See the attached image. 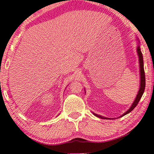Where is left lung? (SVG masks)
<instances>
[{"instance_id":"obj_1","label":"left lung","mask_w":154,"mask_h":154,"mask_svg":"<svg viewBox=\"0 0 154 154\" xmlns=\"http://www.w3.org/2000/svg\"><path fill=\"white\" fill-rule=\"evenodd\" d=\"M137 54H138V57H139V61H140V88L139 90V92H138V94L137 95L136 98H135V100L133 102V103L132 104V106H131V108H129L128 110H127L125 113H124L121 117H123V116L126 115L128 113L131 112L133 109H134L135 107L138 103V102L140 101V99H141L142 94L144 92V89H145V73H144V63H143V57H142V53L141 52V50H140V46H138V47L137 48ZM94 115L97 117L101 118V119H108V118H106L104 117H102V116L98 115L95 113H93Z\"/></svg>"}]
</instances>
